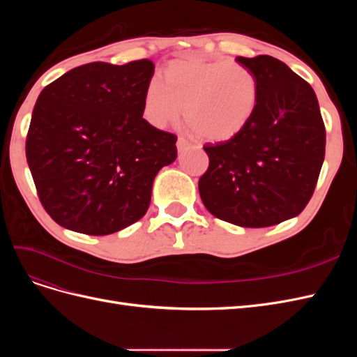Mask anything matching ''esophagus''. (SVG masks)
<instances>
[{"label": "esophagus", "instance_id": "1", "mask_svg": "<svg viewBox=\"0 0 357 357\" xmlns=\"http://www.w3.org/2000/svg\"><path fill=\"white\" fill-rule=\"evenodd\" d=\"M190 146V143L188 142L186 138H183V137H178V139H177V149H178V152H181V150H185V149H188Z\"/></svg>", "mask_w": 357, "mask_h": 357}]
</instances>
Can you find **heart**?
I'll return each instance as SVG.
<instances>
[{"mask_svg": "<svg viewBox=\"0 0 357 357\" xmlns=\"http://www.w3.org/2000/svg\"><path fill=\"white\" fill-rule=\"evenodd\" d=\"M259 80L232 59L174 61L164 83H149L143 114L155 128L176 122L185 107L186 122L208 142H226L252 122L259 104Z\"/></svg>", "mask_w": 357, "mask_h": 357, "instance_id": "b5f03b06", "label": "heart"}]
</instances>
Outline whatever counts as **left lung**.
Instances as JSON below:
<instances>
[{
  "instance_id": "8db88e82",
  "label": "left lung",
  "mask_w": 357,
  "mask_h": 357,
  "mask_svg": "<svg viewBox=\"0 0 357 357\" xmlns=\"http://www.w3.org/2000/svg\"><path fill=\"white\" fill-rule=\"evenodd\" d=\"M236 62L259 80L257 110L238 135L204 146L210 164L198 189L218 219L266 228L305 208L325 159L326 131L314 91L284 62L268 55Z\"/></svg>"
}]
</instances>
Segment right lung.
Wrapping results in <instances>:
<instances>
[{
    "mask_svg": "<svg viewBox=\"0 0 357 357\" xmlns=\"http://www.w3.org/2000/svg\"><path fill=\"white\" fill-rule=\"evenodd\" d=\"M152 61L91 62L41 91L26 135L40 202L62 228L109 235L146 214L177 137L143 119Z\"/></svg>",
    "mask_w": 357,
    "mask_h": 357,
    "instance_id": "obj_1",
    "label": "right lung"
}]
</instances>
